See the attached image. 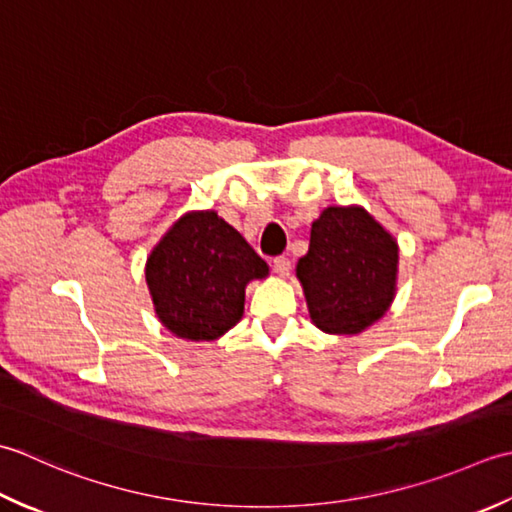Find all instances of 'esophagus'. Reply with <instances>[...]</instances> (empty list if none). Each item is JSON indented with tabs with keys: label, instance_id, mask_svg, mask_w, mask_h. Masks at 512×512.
I'll return each instance as SVG.
<instances>
[{
	"label": "esophagus",
	"instance_id": "1",
	"mask_svg": "<svg viewBox=\"0 0 512 512\" xmlns=\"http://www.w3.org/2000/svg\"><path fill=\"white\" fill-rule=\"evenodd\" d=\"M271 267H274V271L280 278H287L289 271H291V260L285 258V256H278V258H274V265H271Z\"/></svg>",
	"mask_w": 512,
	"mask_h": 512
}]
</instances>
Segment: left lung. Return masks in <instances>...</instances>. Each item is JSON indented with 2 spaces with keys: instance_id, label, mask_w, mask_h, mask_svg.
Returning <instances> with one entry per match:
<instances>
[{
  "instance_id": "8db88e82",
  "label": "left lung",
  "mask_w": 512,
  "mask_h": 512,
  "mask_svg": "<svg viewBox=\"0 0 512 512\" xmlns=\"http://www.w3.org/2000/svg\"><path fill=\"white\" fill-rule=\"evenodd\" d=\"M398 263V241L362 205L325 207L296 265L311 322L333 336L369 329L395 298Z\"/></svg>"
}]
</instances>
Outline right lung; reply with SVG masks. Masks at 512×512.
Masks as SVG:
<instances>
[{
    "instance_id": "right-lung-1",
    "label": "right lung",
    "mask_w": 512,
    "mask_h": 512,
    "mask_svg": "<svg viewBox=\"0 0 512 512\" xmlns=\"http://www.w3.org/2000/svg\"><path fill=\"white\" fill-rule=\"evenodd\" d=\"M269 267L214 210L185 212L145 263L156 318L181 340L212 342L238 325L245 287Z\"/></svg>"
}]
</instances>
